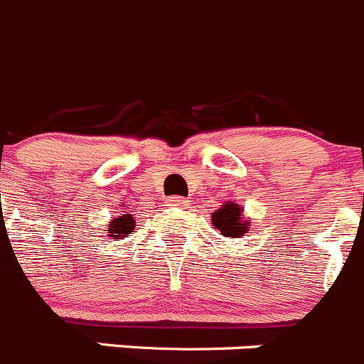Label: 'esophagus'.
<instances>
[{
    "mask_svg": "<svg viewBox=\"0 0 364 364\" xmlns=\"http://www.w3.org/2000/svg\"><path fill=\"white\" fill-rule=\"evenodd\" d=\"M169 203H171L173 207H186L188 205V200L182 198V196H171Z\"/></svg>",
    "mask_w": 364,
    "mask_h": 364,
    "instance_id": "34e87169",
    "label": "esophagus"
}]
</instances>
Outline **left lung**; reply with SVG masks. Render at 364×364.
Returning <instances> with one entry per match:
<instances>
[{
    "label": "left lung",
    "instance_id": "8db88e82",
    "mask_svg": "<svg viewBox=\"0 0 364 364\" xmlns=\"http://www.w3.org/2000/svg\"><path fill=\"white\" fill-rule=\"evenodd\" d=\"M210 218L214 228H218L225 237H241L250 228V221L243 216V207L234 202H227L220 207V210L213 213Z\"/></svg>",
    "mask_w": 364,
    "mask_h": 364
}]
</instances>
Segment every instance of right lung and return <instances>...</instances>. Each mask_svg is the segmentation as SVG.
Masks as SVG:
<instances>
[{
	"label": "right lung",
	"instance_id": "obj_1",
	"mask_svg": "<svg viewBox=\"0 0 364 364\" xmlns=\"http://www.w3.org/2000/svg\"><path fill=\"white\" fill-rule=\"evenodd\" d=\"M134 228H136V221H134L132 214H121L109 223V236L112 240H121L134 232Z\"/></svg>",
	"mask_w": 364,
	"mask_h": 364
}]
</instances>
